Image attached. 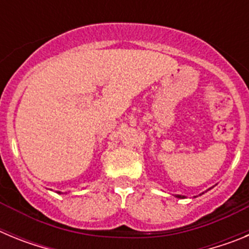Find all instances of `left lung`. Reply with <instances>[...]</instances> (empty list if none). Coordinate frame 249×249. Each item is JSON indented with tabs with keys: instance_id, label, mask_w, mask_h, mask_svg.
Listing matches in <instances>:
<instances>
[{
	"instance_id": "8db88e82",
	"label": "left lung",
	"mask_w": 249,
	"mask_h": 249,
	"mask_svg": "<svg viewBox=\"0 0 249 249\" xmlns=\"http://www.w3.org/2000/svg\"><path fill=\"white\" fill-rule=\"evenodd\" d=\"M210 190H211V188H210ZM210 190H207V191H210ZM207 191H206V192H207ZM203 193H204V192H202V193H201V195H199V196H202V195H203ZM176 197H177V198H179V199H183V198H187L186 196H182V195H176Z\"/></svg>"
}]
</instances>
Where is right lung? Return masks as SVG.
<instances>
[{
	"mask_svg": "<svg viewBox=\"0 0 249 249\" xmlns=\"http://www.w3.org/2000/svg\"><path fill=\"white\" fill-rule=\"evenodd\" d=\"M57 193H58V195H63V193H67V192H59V191H57Z\"/></svg>",
	"mask_w": 249,
	"mask_h": 249,
	"instance_id": "add662e5",
	"label": "right lung"
}]
</instances>
